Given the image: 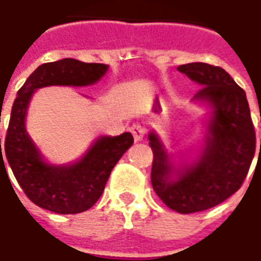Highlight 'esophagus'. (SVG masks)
Returning <instances> with one entry per match:
<instances>
[{"instance_id":"esophagus-1","label":"esophagus","mask_w":261,"mask_h":261,"mask_svg":"<svg viewBox=\"0 0 261 261\" xmlns=\"http://www.w3.org/2000/svg\"><path fill=\"white\" fill-rule=\"evenodd\" d=\"M130 131L133 137H134L135 142H138V141H142L145 138V134H146V128L141 124V123H134L133 126L130 127Z\"/></svg>"}]
</instances>
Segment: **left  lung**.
<instances>
[{"mask_svg": "<svg viewBox=\"0 0 261 261\" xmlns=\"http://www.w3.org/2000/svg\"><path fill=\"white\" fill-rule=\"evenodd\" d=\"M177 70L203 85L195 98H206L214 107L210 134L198 161L171 180L173 168L167 151L151 133L150 178L154 192L169 208L191 214L217 206L240 190L255 155L256 134L247 94L222 67L195 62Z\"/></svg>", "mask_w": 261, "mask_h": 261, "instance_id": "8db88e82", "label": "left lung"}]
</instances>
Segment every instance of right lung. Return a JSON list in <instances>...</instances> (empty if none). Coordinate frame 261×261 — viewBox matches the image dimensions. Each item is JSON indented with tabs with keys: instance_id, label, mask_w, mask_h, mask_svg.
I'll return each mask as SVG.
<instances>
[{
	"instance_id": "right-lung-1",
	"label": "right lung",
	"mask_w": 261,
	"mask_h": 261,
	"mask_svg": "<svg viewBox=\"0 0 261 261\" xmlns=\"http://www.w3.org/2000/svg\"><path fill=\"white\" fill-rule=\"evenodd\" d=\"M107 69L108 66L102 63L65 58L40 65L18 89L6 130L4 154L24 194L36 206L58 214L87 211L101 196L111 171L134 143L130 133H123L119 137H101L79 163L51 167L43 163L24 128L27 107L35 89L48 85L85 87L98 81ZM0 154L2 164L1 139Z\"/></svg>"
}]
</instances>
